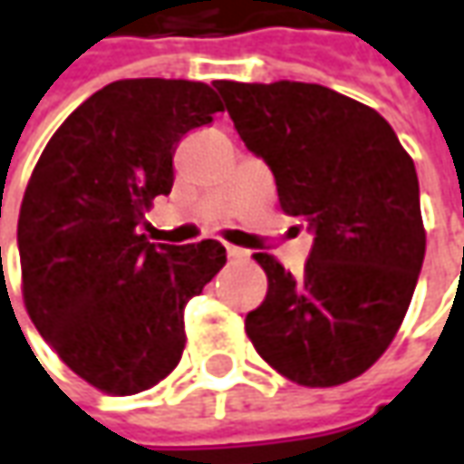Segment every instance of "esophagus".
<instances>
[{
    "mask_svg": "<svg viewBox=\"0 0 464 464\" xmlns=\"http://www.w3.org/2000/svg\"><path fill=\"white\" fill-rule=\"evenodd\" d=\"M226 251H228V256H231V259H246V256H248V251H246V248H241V246H231V244H228V246H226Z\"/></svg>",
    "mask_w": 464,
    "mask_h": 464,
    "instance_id": "34e87169",
    "label": "esophagus"
}]
</instances>
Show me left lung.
<instances>
[{
  "label": "left lung",
  "mask_w": 464,
  "mask_h": 464,
  "mask_svg": "<svg viewBox=\"0 0 464 464\" xmlns=\"http://www.w3.org/2000/svg\"><path fill=\"white\" fill-rule=\"evenodd\" d=\"M246 149L272 169L280 208L308 220L293 277L254 254L266 297L246 315L254 349L305 388L370 370L406 318L426 251L413 159L372 107L305 82H216Z\"/></svg>",
  "instance_id": "1"
}]
</instances>
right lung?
Listing matches in <instances>:
<instances>
[{
	"mask_svg": "<svg viewBox=\"0 0 464 464\" xmlns=\"http://www.w3.org/2000/svg\"><path fill=\"white\" fill-rule=\"evenodd\" d=\"M220 110L202 82H112L63 121L27 182L24 308L58 357L107 395L149 391L179 364L184 305L226 264L213 238L169 246L138 231L153 198L171 192L177 143Z\"/></svg>",
	"mask_w": 464,
	"mask_h": 464,
	"instance_id": "right-lung-1",
	"label": "right lung"
}]
</instances>
